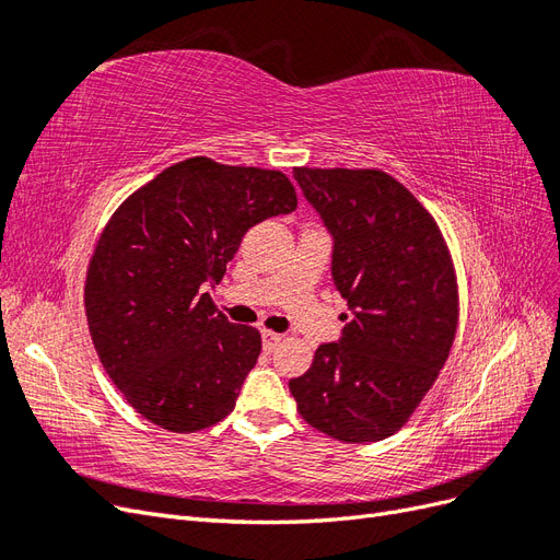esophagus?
Segmentation results:
<instances>
[{"label": "esophagus", "mask_w": 560, "mask_h": 560, "mask_svg": "<svg viewBox=\"0 0 560 560\" xmlns=\"http://www.w3.org/2000/svg\"><path fill=\"white\" fill-rule=\"evenodd\" d=\"M282 341V336L280 334H276V331H270V329H261V343H264V350H273L278 343Z\"/></svg>", "instance_id": "1"}]
</instances>
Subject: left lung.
Wrapping results in <instances>:
<instances>
[{
	"instance_id": "1",
	"label": "left lung",
	"mask_w": 560,
	"mask_h": 560,
	"mask_svg": "<svg viewBox=\"0 0 560 560\" xmlns=\"http://www.w3.org/2000/svg\"><path fill=\"white\" fill-rule=\"evenodd\" d=\"M294 179L331 233V278L350 315L290 393L311 428L346 444L381 442L406 425L448 360L451 254L432 214L383 171L296 167Z\"/></svg>"
}]
</instances>
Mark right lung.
<instances>
[{
    "mask_svg": "<svg viewBox=\"0 0 560 560\" xmlns=\"http://www.w3.org/2000/svg\"><path fill=\"white\" fill-rule=\"evenodd\" d=\"M296 210L287 175L206 156L165 167L112 214L86 273L97 358L128 404L167 432L226 418L261 352V334L214 308L243 235Z\"/></svg>",
    "mask_w": 560,
    "mask_h": 560,
    "instance_id": "obj_1",
    "label": "right lung"
}]
</instances>
